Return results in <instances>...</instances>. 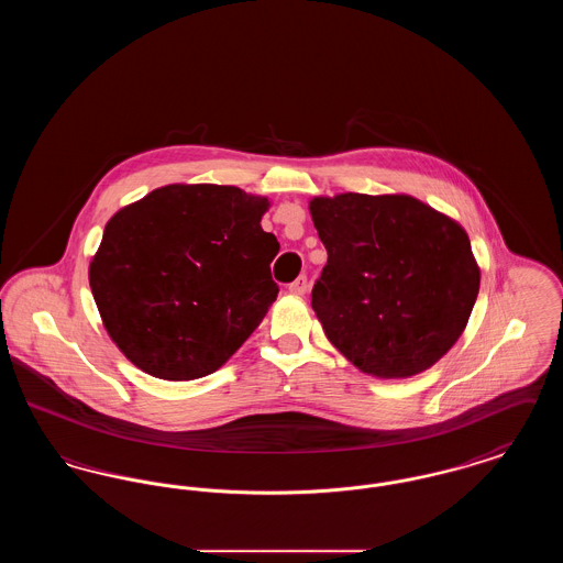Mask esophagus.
Masks as SVG:
<instances>
[{
	"mask_svg": "<svg viewBox=\"0 0 563 563\" xmlns=\"http://www.w3.org/2000/svg\"><path fill=\"white\" fill-rule=\"evenodd\" d=\"M289 291L294 295H303L308 291V278L306 276H297L294 283L289 285Z\"/></svg>",
	"mask_w": 563,
	"mask_h": 563,
	"instance_id": "34e87169",
	"label": "esophagus"
}]
</instances>
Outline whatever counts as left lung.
Wrapping results in <instances>:
<instances>
[{"instance_id": "obj_1", "label": "left lung", "mask_w": 563, "mask_h": 563, "mask_svg": "<svg viewBox=\"0 0 563 563\" xmlns=\"http://www.w3.org/2000/svg\"><path fill=\"white\" fill-rule=\"evenodd\" d=\"M310 213L327 249L312 308L329 342L377 377L432 367L462 335L479 294L466 232L402 194L314 198Z\"/></svg>"}]
</instances>
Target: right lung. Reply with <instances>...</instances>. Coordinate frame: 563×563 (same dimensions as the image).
I'll return each instance as SVG.
<instances>
[{
  "instance_id": "right-lung-1",
  "label": "right lung",
  "mask_w": 563,
  "mask_h": 563,
  "mask_svg": "<svg viewBox=\"0 0 563 563\" xmlns=\"http://www.w3.org/2000/svg\"><path fill=\"white\" fill-rule=\"evenodd\" d=\"M268 198L232 186H166L113 214L90 289L115 346L145 374H213L278 295Z\"/></svg>"
}]
</instances>
